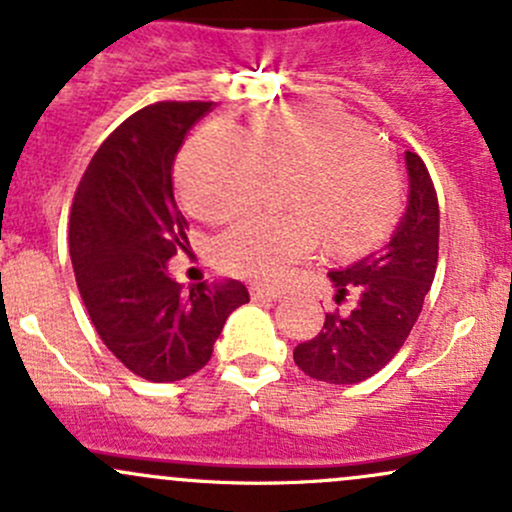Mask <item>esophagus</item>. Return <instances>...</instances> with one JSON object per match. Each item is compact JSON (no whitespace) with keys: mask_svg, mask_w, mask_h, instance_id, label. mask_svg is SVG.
<instances>
[{"mask_svg":"<svg viewBox=\"0 0 512 512\" xmlns=\"http://www.w3.org/2000/svg\"><path fill=\"white\" fill-rule=\"evenodd\" d=\"M250 297L255 301H277L279 292L274 287H265V284H252Z\"/></svg>","mask_w":512,"mask_h":512,"instance_id":"esophagus-1","label":"esophagus"}]
</instances>
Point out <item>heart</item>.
<instances>
[{"label":"heart","mask_w":512,"mask_h":512,"mask_svg":"<svg viewBox=\"0 0 512 512\" xmlns=\"http://www.w3.org/2000/svg\"><path fill=\"white\" fill-rule=\"evenodd\" d=\"M289 215H250L218 240L228 272L274 282L321 238L355 252L385 238L400 213V179L373 132L331 102L257 112L250 132L206 125L179 166L181 193L203 223H228L260 203L270 176H289Z\"/></svg>","instance_id":"heart-1"}]
</instances>
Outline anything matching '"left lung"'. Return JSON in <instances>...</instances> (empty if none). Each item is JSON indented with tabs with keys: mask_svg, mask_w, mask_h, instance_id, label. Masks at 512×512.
<instances>
[{
	"mask_svg": "<svg viewBox=\"0 0 512 512\" xmlns=\"http://www.w3.org/2000/svg\"><path fill=\"white\" fill-rule=\"evenodd\" d=\"M410 198L390 242L363 260L328 272L336 304L324 328L294 348V363L314 380L355 385L383 370L410 336L434 282L439 257V201L424 161L405 152Z\"/></svg>",
	"mask_w": 512,
	"mask_h": 512,
	"instance_id": "obj_1",
	"label": "left lung"
}]
</instances>
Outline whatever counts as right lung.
<instances>
[{"label":"right lung","mask_w":512,"mask_h":512,"mask_svg":"<svg viewBox=\"0 0 512 512\" xmlns=\"http://www.w3.org/2000/svg\"><path fill=\"white\" fill-rule=\"evenodd\" d=\"M213 102H157L127 117L90 159L71 208L75 282L102 343L152 383L211 360L225 319L250 301L238 279L184 292L166 262L188 250L174 198V159Z\"/></svg>","instance_id":"obj_1"}]
</instances>
